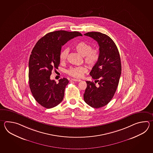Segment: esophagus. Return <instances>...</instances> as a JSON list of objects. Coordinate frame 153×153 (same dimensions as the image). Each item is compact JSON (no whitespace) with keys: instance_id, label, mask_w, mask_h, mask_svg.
Listing matches in <instances>:
<instances>
[{"instance_id":"34e87169","label":"esophagus","mask_w":153,"mask_h":153,"mask_svg":"<svg viewBox=\"0 0 153 153\" xmlns=\"http://www.w3.org/2000/svg\"><path fill=\"white\" fill-rule=\"evenodd\" d=\"M71 81H75V82H80L81 81V80H78V79H72Z\"/></svg>"}]
</instances>
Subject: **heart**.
I'll list each match as a JSON object with an SVG mask.
<instances>
[{
  "mask_svg": "<svg viewBox=\"0 0 153 153\" xmlns=\"http://www.w3.org/2000/svg\"><path fill=\"white\" fill-rule=\"evenodd\" d=\"M76 51L83 56L84 62L89 68H92L97 63L100 59V51L97 49H92V46L86 42H78L74 46ZM69 50L64 49L59 53V59L64 62L67 58ZM87 69L83 66L72 67L67 71V73L73 78H81L83 76Z\"/></svg>",
  "mask_w": 153,
  "mask_h": 153,
  "instance_id": "heart-1",
  "label": "heart"
}]
</instances>
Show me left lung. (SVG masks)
I'll list each match as a JSON object with an SVG mask.
<instances>
[{
  "instance_id": "1",
  "label": "left lung",
  "mask_w": 153,
  "mask_h": 153,
  "mask_svg": "<svg viewBox=\"0 0 153 153\" xmlns=\"http://www.w3.org/2000/svg\"><path fill=\"white\" fill-rule=\"evenodd\" d=\"M85 36L97 42L100 46V59L92 68L90 75L95 79L86 81L84 94V101L91 107H102L111 101L116 92L121 73L120 57L117 46L107 35L100 32H88Z\"/></svg>"
}]
</instances>
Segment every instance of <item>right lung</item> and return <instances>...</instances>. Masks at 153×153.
Here are the masks:
<instances>
[{
	"label": "right lung",
	"mask_w": 153,
	"mask_h": 153,
	"mask_svg": "<svg viewBox=\"0 0 153 153\" xmlns=\"http://www.w3.org/2000/svg\"><path fill=\"white\" fill-rule=\"evenodd\" d=\"M82 36L78 32L57 30L46 34L33 48L29 60V84L36 101L46 108H52L62 102L68 80L63 78L59 83L50 79L54 69L58 68L62 46L69 40Z\"/></svg>",
	"instance_id": "obj_1"
}]
</instances>
